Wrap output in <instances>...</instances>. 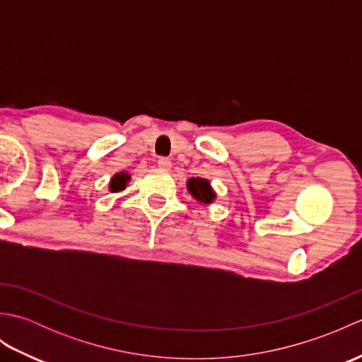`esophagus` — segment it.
Returning <instances> with one entry per match:
<instances>
[{
  "label": "esophagus",
  "mask_w": 362,
  "mask_h": 362,
  "mask_svg": "<svg viewBox=\"0 0 362 362\" xmlns=\"http://www.w3.org/2000/svg\"><path fill=\"white\" fill-rule=\"evenodd\" d=\"M157 166L161 169V171H169V169H171V160L166 157H161L157 160Z\"/></svg>",
  "instance_id": "obj_1"
}]
</instances>
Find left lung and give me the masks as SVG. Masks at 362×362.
<instances>
[{
  "instance_id": "8db88e82",
  "label": "left lung",
  "mask_w": 362,
  "mask_h": 362,
  "mask_svg": "<svg viewBox=\"0 0 362 362\" xmlns=\"http://www.w3.org/2000/svg\"><path fill=\"white\" fill-rule=\"evenodd\" d=\"M187 188L196 201L204 204H211L213 199L216 197L214 191L210 187V182L206 179H201V177H191L187 182Z\"/></svg>"
}]
</instances>
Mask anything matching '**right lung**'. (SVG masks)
Wrapping results in <instances>:
<instances>
[{"mask_svg": "<svg viewBox=\"0 0 362 362\" xmlns=\"http://www.w3.org/2000/svg\"><path fill=\"white\" fill-rule=\"evenodd\" d=\"M130 179L127 173H119V174H115L113 179L110 182V191L113 193H117V191H121L126 188V183Z\"/></svg>", "mask_w": 362, "mask_h": 362, "instance_id": "add662e5", "label": "right lung"}]
</instances>
